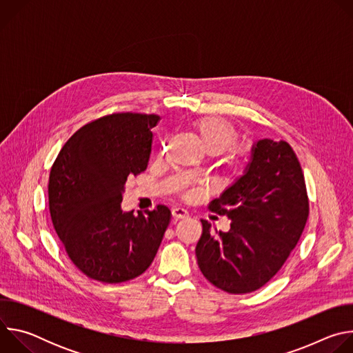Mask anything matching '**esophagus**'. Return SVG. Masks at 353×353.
Segmentation results:
<instances>
[{
    "instance_id": "1",
    "label": "esophagus",
    "mask_w": 353,
    "mask_h": 353,
    "mask_svg": "<svg viewBox=\"0 0 353 353\" xmlns=\"http://www.w3.org/2000/svg\"><path fill=\"white\" fill-rule=\"evenodd\" d=\"M187 211L183 210V208H174L172 210V216H173V221H180V219H184L187 218Z\"/></svg>"
}]
</instances>
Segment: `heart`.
Listing matches in <instances>:
<instances>
[{"label":"heart","instance_id":"heart-1","mask_svg":"<svg viewBox=\"0 0 353 353\" xmlns=\"http://www.w3.org/2000/svg\"><path fill=\"white\" fill-rule=\"evenodd\" d=\"M190 130L210 155H223L222 163L229 172L239 170L247 161L250 148L236 142L239 130L228 119L219 116L198 117L191 121Z\"/></svg>","mask_w":353,"mask_h":353}]
</instances>
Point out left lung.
<instances>
[{"instance_id": "8db88e82", "label": "left lung", "mask_w": 353, "mask_h": 353, "mask_svg": "<svg viewBox=\"0 0 353 353\" xmlns=\"http://www.w3.org/2000/svg\"><path fill=\"white\" fill-rule=\"evenodd\" d=\"M230 219L229 232L203 223L195 256L216 288L243 294L270 282L286 263L309 218L301 166L286 141L261 139L245 174L208 205Z\"/></svg>"}]
</instances>
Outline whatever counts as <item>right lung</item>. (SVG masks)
<instances>
[{"label": "right lung", "mask_w": 353, "mask_h": 353, "mask_svg": "<svg viewBox=\"0 0 353 353\" xmlns=\"http://www.w3.org/2000/svg\"><path fill=\"white\" fill-rule=\"evenodd\" d=\"M161 117L120 112L82 125L61 148L48 177V208L63 248L86 276L121 283L152 264L170 211L123 212L125 181L146 170Z\"/></svg>", "instance_id": "add662e5"}]
</instances>
